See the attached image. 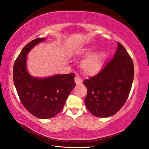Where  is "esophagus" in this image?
Segmentation results:
<instances>
[{
  "label": "esophagus",
  "instance_id": "34e87169",
  "mask_svg": "<svg viewBox=\"0 0 149 149\" xmlns=\"http://www.w3.org/2000/svg\"><path fill=\"white\" fill-rule=\"evenodd\" d=\"M74 81H75V84L77 85H79L81 84V82H82V80H81V79L78 77V76H77L74 78Z\"/></svg>",
  "mask_w": 149,
  "mask_h": 149
}]
</instances>
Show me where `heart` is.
Instances as JSON below:
<instances>
[{
	"mask_svg": "<svg viewBox=\"0 0 149 149\" xmlns=\"http://www.w3.org/2000/svg\"><path fill=\"white\" fill-rule=\"evenodd\" d=\"M96 50V47H85L78 50L76 53V56L79 58L90 56L84 60L81 64V68H82L84 72L87 75L93 76L98 74L102 71L103 67L104 65L106 58L105 52L104 51H100L92 55V54L94 53Z\"/></svg>",
	"mask_w": 149,
	"mask_h": 149,
	"instance_id": "obj_1",
	"label": "heart"
}]
</instances>
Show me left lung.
I'll list each match as a JSON object with an SVG mask.
<instances>
[{
  "instance_id": "obj_1",
  "label": "left lung",
  "mask_w": 149,
  "mask_h": 149,
  "mask_svg": "<svg viewBox=\"0 0 149 149\" xmlns=\"http://www.w3.org/2000/svg\"><path fill=\"white\" fill-rule=\"evenodd\" d=\"M134 74L131 57L123 45L118 42L113 58L99 73L84 81L87 89L85 99L87 110L100 118L116 114L128 98Z\"/></svg>"
}]
</instances>
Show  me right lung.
<instances>
[{"label": "right lung", "mask_w": 149, "mask_h": 149, "mask_svg": "<svg viewBox=\"0 0 149 149\" xmlns=\"http://www.w3.org/2000/svg\"><path fill=\"white\" fill-rule=\"evenodd\" d=\"M45 38L33 40L24 47L13 65V81L18 95L28 111L33 116L47 119L62 111L75 87L74 74H56L45 78L33 77L26 68V58L32 48Z\"/></svg>", "instance_id": "1"}]
</instances>
